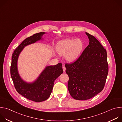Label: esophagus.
<instances>
[{
  "instance_id": "1",
  "label": "esophagus",
  "mask_w": 122,
  "mask_h": 122,
  "mask_svg": "<svg viewBox=\"0 0 122 122\" xmlns=\"http://www.w3.org/2000/svg\"><path fill=\"white\" fill-rule=\"evenodd\" d=\"M66 67H65L64 66H63V71L65 72V71H66Z\"/></svg>"
}]
</instances>
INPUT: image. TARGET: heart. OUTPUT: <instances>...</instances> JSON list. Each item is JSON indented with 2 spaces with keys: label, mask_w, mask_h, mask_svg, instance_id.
<instances>
[{
  "label": "heart",
  "mask_w": 122,
  "mask_h": 122,
  "mask_svg": "<svg viewBox=\"0 0 122 122\" xmlns=\"http://www.w3.org/2000/svg\"><path fill=\"white\" fill-rule=\"evenodd\" d=\"M84 43L81 39H68L63 40L57 45L56 50L61 55H65L68 62L75 61L81 55Z\"/></svg>",
  "instance_id": "obj_1"
}]
</instances>
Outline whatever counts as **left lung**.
I'll return each instance as SVG.
<instances>
[{
  "instance_id": "left-lung-1",
  "label": "left lung",
  "mask_w": 122,
  "mask_h": 122,
  "mask_svg": "<svg viewBox=\"0 0 122 122\" xmlns=\"http://www.w3.org/2000/svg\"><path fill=\"white\" fill-rule=\"evenodd\" d=\"M85 33L89 45L76 61L65 65L68 91L73 98L81 100L90 99L102 91L109 71L106 49L95 37Z\"/></svg>"
}]
</instances>
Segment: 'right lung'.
<instances>
[{
  "instance_id": "obj_1",
  "label": "right lung",
  "mask_w": 122,
  "mask_h": 122,
  "mask_svg": "<svg viewBox=\"0 0 122 122\" xmlns=\"http://www.w3.org/2000/svg\"><path fill=\"white\" fill-rule=\"evenodd\" d=\"M45 32L34 34L25 39L13 51L10 66V75L14 87L19 94L27 99L37 102L47 99L52 92L55 81L63 73L62 65L47 66L37 79L31 83L24 81L20 77L17 68L18 57L25 47L42 39Z\"/></svg>"
}]
</instances>
